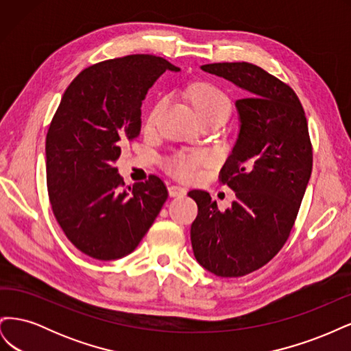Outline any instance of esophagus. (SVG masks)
<instances>
[{"instance_id":"esophagus-1","label":"esophagus","mask_w":351,"mask_h":351,"mask_svg":"<svg viewBox=\"0 0 351 351\" xmlns=\"http://www.w3.org/2000/svg\"><path fill=\"white\" fill-rule=\"evenodd\" d=\"M186 192H187V190L184 187H182V186H169L168 187V193H169V196H171V197L183 196V195H186Z\"/></svg>"}]
</instances>
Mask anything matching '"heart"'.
I'll return each mask as SVG.
<instances>
[{
  "label": "heart",
  "mask_w": 351,
  "mask_h": 351,
  "mask_svg": "<svg viewBox=\"0 0 351 351\" xmlns=\"http://www.w3.org/2000/svg\"><path fill=\"white\" fill-rule=\"evenodd\" d=\"M187 97L192 102L193 108L199 119L212 114H224L230 112V99L227 95L218 89L214 84L209 83H196L187 90ZM164 101L156 102L151 111L147 112L145 124L146 127H152L156 123L159 112L164 108ZM210 161V155L205 151H195L190 154H174L165 161V168L169 174L178 178H193L196 176L197 168Z\"/></svg>",
  "instance_id": "obj_1"
}]
</instances>
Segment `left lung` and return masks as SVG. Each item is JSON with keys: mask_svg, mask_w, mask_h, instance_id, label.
I'll list each match as a JSON object with an SVG mask.
<instances>
[{"mask_svg": "<svg viewBox=\"0 0 351 351\" xmlns=\"http://www.w3.org/2000/svg\"><path fill=\"white\" fill-rule=\"evenodd\" d=\"M204 71L244 90L236 101L240 130L221 169L234 190L226 210L204 190L190 228L196 261L218 277H243L280 252L290 236L312 174V143L304 110L289 84L250 62H215Z\"/></svg>", "mask_w": 351, "mask_h": 351, "instance_id": "8db88e82", "label": "left lung"}]
</instances>
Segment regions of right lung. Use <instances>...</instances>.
Here are the masks:
<instances>
[{
	"mask_svg": "<svg viewBox=\"0 0 351 351\" xmlns=\"http://www.w3.org/2000/svg\"><path fill=\"white\" fill-rule=\"evenodd\" d=\"M167 60L136 54L84 69L62 95L47 134V184L52 212L67 239L99 261L132 253L168 197L149 176L133 187L115 168L121 146L141 133L142 102Z\"/></svg>",
	"mask_w": 351,
	"mask_h": 351,
	"instance_id": "1",
	"label": "right lung"
}]
</instances>
